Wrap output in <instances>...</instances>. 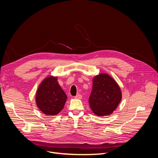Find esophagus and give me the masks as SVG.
I'll return each instance as SVG.
<instances>
[{"mask_svg": "<svg viewBox=\"0 0 158 158\" xmlns=\"http://www.w3.org/2000/svg\"><path fill=\"white\" fill-rule=\"evenodd\" d=\"M74 98H75V99H81L82 98V95L78 94V95H76V96L74 97Z\"/></svg>", "mask_w": 158, "mask_h": 158, "instance_id": "34e87169", "label": "esophagus"}]
</instances>
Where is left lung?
<instances>
[{
	"instance_id": "obj_1",
	"label": "left lung",
	"mask_w": 158,
	"mask_h": 158,
	"mask_svg": "<svg viewBox=\"0 0 158 158\" xmlns=\"http://www.w3.org/2000/svg\"><path fill=\"white\" fill-rule=\"evenodd\" d=\"M121 99V89L111 76L102 73L94 76L89 99L94 113L98 116L109 115L117 109Z\"/></svg>"
}]
</instances>
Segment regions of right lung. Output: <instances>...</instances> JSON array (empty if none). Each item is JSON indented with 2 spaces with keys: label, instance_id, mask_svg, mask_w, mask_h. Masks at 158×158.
<instances>
[{
  "label": "right lung",
  "instance_id": "1",
  "mask_svg": "<svg viewBox=\"0 0 158 158\" xmlns=\"http://www.w3.org/2000/svg\"><path fill=\"white\" fill-rule=\"evenodd\" d=\"M67 96L57 81L56 76H49L38 86L35 103L40 111L46 115L54 116L63 109Z\"/></svg>",
  "mask_w": 158,
  "mask_h": 158
}]
</instances>
